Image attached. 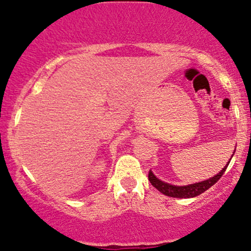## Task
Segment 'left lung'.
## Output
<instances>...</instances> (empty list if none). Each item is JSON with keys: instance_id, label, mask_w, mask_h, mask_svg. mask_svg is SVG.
<instances>
[{"instance_id": "obj_1", "label": "left lung", "mask_w": 251, "mask_h": 251, "mask_svg": "<svg viewBox=\"0 0 251 251\" xmlns=\"http://www.w3.org/2000/svg\"><path fill=\"white\" fill-rule=\"evenodd\" d=\"M233 154H234V151H233ZM231 159H229V160H231ZM227 166H228V164H227V165L225 166V168L222 169L219 174H216L215 176L210 177V178L205 179V181L197 182V183H193V184H187V186H175V184L166 183V182L159 179L155 175L151 173V170L149 171L148 178H149V181H151V186L155 187V188L158 189L160 193L165 194V196L173 197V198H179V199L181 198H194V197L204 193V192L207 191V189H209L211 186H214V184L216 183L220 178H221V176L224 175L225 171H226Z\"/></svg>"}]
</instances>
